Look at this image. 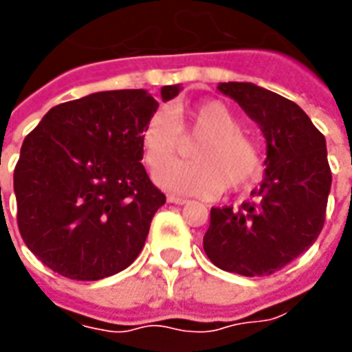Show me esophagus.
Here are the masks:
<instances>
[{"label":"esophagus","mask_w":352,"mask_h":352,"mask_svg":"<svg viewBox=\"0 0 352 352\" xmlns=\"http://www.w3.org/2000/svg\"><path fill=\"white\" fill-rule=\"evenodd\" d=\"M168 203H173V204H188L190 201L184 197H179V195H168Z\"/></svg>","instance_id":"obj_1"}]
</instances>
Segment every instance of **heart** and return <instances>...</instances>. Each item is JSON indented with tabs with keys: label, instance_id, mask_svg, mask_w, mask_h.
<instances>
[{
	"label": "heart",
	"instance_id": "heart-1",
	"mask_svg": "<svg viewBox=\"0 0 352 352\" xmlns=\"http://www.w3.org/2000/svg\"><path fill=\"white\" fill-rule=\"evenodd\" d=\"M182 138L199 140L190 152L192 160L168 165ZM140 144L149 170L168 165L155 175L157 184L184 195L241 192L263 171L261 142L243 131L241 118L221 100H203L173 113L155 111L144 124Z\"/></svg>",
	"mask_w": 352,
	"mask_h": 352
}]
</instances>
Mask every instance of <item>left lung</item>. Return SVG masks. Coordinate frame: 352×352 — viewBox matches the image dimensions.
I'll use <instances>...</instances> for the list:
<instances>
[{"mask_svg": "<svg viewBox=\"0 0 352 352\" xmlns=\"http://www.w3.org/2000/svg\"><path fill=\"white\" fill-rule=\"evenodd\" d=\"M217 89L261 127L267 159L250 201L210 210L204 252L226 272L270 276L309 250L323 228L333 182L325 137L298 104L278 93L248 82Z\"/></svg>", "mask_w": 352, "mask_h": 352, "instance_id": "left-lung-1", "label": "left lung"}]
</instances>
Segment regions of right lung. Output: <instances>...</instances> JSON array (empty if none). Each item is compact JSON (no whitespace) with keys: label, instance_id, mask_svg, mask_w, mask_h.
Listing matches in <instances>:
<instances>
[{"label":"right lung","instance_id":"add662e5","mask_svg":"<svg viewBox=\"0 0 352 352\" xmlns=\"http://www.w3.org/2000/svg\"><path fill=\"white\" fill-rule=\"evenodd\" d=\"M179 91L164 85L160 96ZM157 107L144 89L102 91L54 106L25 137L14 168L18 228L45 267L96 281L137 259L166 203L140 162Z\"/></svg>","mask_w":352,"mask_h":352}]
</instances>
